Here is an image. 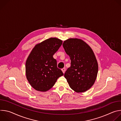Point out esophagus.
<instances>
[{
    "label": "esophagus",
    "mask_w": 121,
    "mask_h": 121,
    "mask_svg": "<svg viewBox=\"0 0 121 121\" xmlns=\"http://www.w3.org/2000/svg\"><path fill=\"white\" fill-rule=\"evenodd\" d=\"M62 72H63V73H65V68L64 67L63 68H62Z\"/></svg>",
    "instance_id": "34e87169"
}]
</instances>
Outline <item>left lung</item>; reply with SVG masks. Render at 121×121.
Here are the masks:
<instances>
[{
	"instance_id": "obj_1",
	"label": "left lung",
	"mask_w": 121,
	"mask_h": 121,
	"mask_svg": "<svg viewBox=\"0 0 121 121\" xmlns=\"http://www.w3.org/2000/svg\"><path fill=\"white\" fill-rule=\"evenodd\" d=\"M63 46L71 60V66L65 71V78L75 91H87L94 84L98 71V62L92 49L77 38L65 41Z\"/></svg>"
}]
</instances>
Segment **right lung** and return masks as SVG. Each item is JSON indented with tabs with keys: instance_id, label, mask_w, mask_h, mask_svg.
<instances>
[{
	"instance_id": "1",
	"label": "right lung",
	"mask_w": 121,
	"mask_h": 121,
	"mask_svg": "<svg viewBox=\"0 0 121 121\" xmlns=\"http://www.w3.org/2000/svg\"><path fill=\"white\" fill-rule=\"evenodd\" d=\"M62 43L58 38H50L36 44L31 51L26 62V75L31 87L36 91H48L64 75L53 57Z\"/></svg>"
}]
</instances>
